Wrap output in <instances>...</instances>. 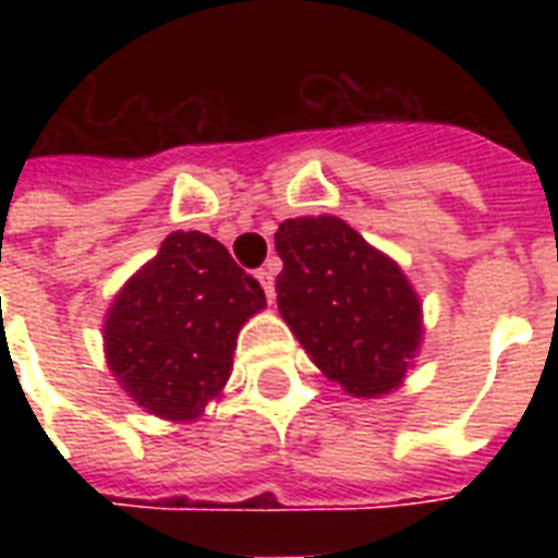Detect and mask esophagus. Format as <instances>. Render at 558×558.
I'll use <instances>...</instances> for the list:
<instances>
[{"label": "esophagus", "mask_w": 558, "mask_h": 558, "mask_svg": "<svg viewBox=\"0 0 558 558\" xmlns=\"http://www.w3.org/2000/svg\"><path fill=\"white\" fill-rule=\"evenodd\" d=\"M254 278H257V283L263 287V292H266V298H275V271L269 269V266H263V269L254 271Z\"/></svg>", "instance_id": "34e87169"}]
</instances>
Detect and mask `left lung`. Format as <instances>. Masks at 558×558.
I'll list each match as a JSON object with an SVG mask.
<instances>
[{
  "label": "left lung",
  "mask_w": 558,
  "mask_h": 558,
  "mask_svg": "<svg viewBox=\"0 0 558 558\" xmlns=\"http://www.w3.org/2000/svg\"><path fill=\"white\" fill-rule=\"evenodd\" d=\"M275 248L280 318L315 367L350 397L393 393L425 332L402 266L332 214L283 219Z\"/></svg>",
  "instance_id": "obj_1"
}]
</instances>
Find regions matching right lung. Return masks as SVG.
<instances>
[{"mask_svg": "<svg viewBox=\"0 0 558 558\" xmlns=\"http://www.w3.org/2000/svg\"><path fill=\"white\" fill-rule=\"evenodd\" d=\"M263 306L260 283L226 245L202 231H173L109 304L107 365L147 414L191 423L222 393L236 336Z\"/></svg>", "mask_w": 558, "mask_h": 558, "instance_id": "1", "label": "right lung"}]
</instances>
